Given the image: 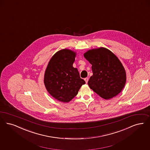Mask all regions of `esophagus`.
I'll list each match as a JSON object with an SVG mask.
<instances>
[{"label": "esophagus", "instance_id": "obj_1", "mask_svg": "<svg viewBox=\"0 0 150 150\" xmlns=\"http://www.w3.org/2000/svg\"><path fill=\"white\" fill-rule=\"evenodd\" d=\"M84 80L85 81L86 83H88V80H89V79H88V78H85V79H84Z\"/></svg>", "mask_w": 150, "mask_h": 150}]
</instances>
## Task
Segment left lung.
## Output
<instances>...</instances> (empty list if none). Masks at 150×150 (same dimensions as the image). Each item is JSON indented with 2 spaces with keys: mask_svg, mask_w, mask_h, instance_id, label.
<instances>
[{
  "mask_svg": "<svg viewBox=\"0 0 150 150\" xmlns=\"http://www.w3.org/2000/svg\"><path fill=\"white\" fill-rule=\"evenodd\" d=\"M84 57L92 65L93 75L88 83L90 89L105 99L117 96L126 81L125 70L117 57L105 48L89 50Z\"/></svg>",
  "mask_w": 150,
  "mask_h": 150,
  "instance_id": "left-lung-1",
  "label": "left lung"
}]
</instances>
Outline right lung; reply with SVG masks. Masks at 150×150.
<instances>
[{
  "label": "right lung",
  "instance_id": "right-lung-1",
  "mask_svg": "<svg viewBox=\"0 0 150 150\" xmlns=\"http://www.w3.org/2000/svg\"><path fill=\"white\" fill-rule=\"evenodd\" d=\"M75 53L64 49L54 54L46 70L44 83L48 93L62 102H70L85 81L72 64Z\"/></svg>",
  "mask_w": 150,
  "mask_h": 150
}]
</instances>
